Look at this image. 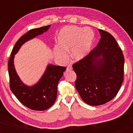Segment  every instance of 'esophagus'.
<instances>
[{
  "label": "esophagus",
  "instance_id": "obj_1",
  "mask_svg": "<svg viewBox=\"0 0 133 133\" xmlns=\"http://www.w3.org/2000/svg\"><path fill=\"white\" fill-rule=\"evenodd\" d=\"M72 69V68L71 65H69L68 67H67V71H71V70Z\"/></svg>",
  "mask_w": 133,
  "mask_h": 133
}]
</instances>
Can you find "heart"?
<instances>
[{"label":"heart","instance_id":"b5f03b06","mask_svg":"<svg viewBox=\"0 0 133 133\" xmlns=\"http://www.w3.org/2000/svg\"><path fill=\"white\" fill-rule=\"evenodd\" d=\"M59 44L53 49L55 58L61 63L68 60V52L70 50L71 57L76 61L86 57L92 49L94 34L89 27L69 25L62 28L57 36Z\"/></svg>","mask_w":133,"mask_h":133}]
</instances>
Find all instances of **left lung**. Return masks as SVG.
Wrapping results in <instances>:
<instances>
[{"mask_svg": "<svg viewBox=\"0 0 133 133\" xmlns=\"http://www.w3.org/2000/svg\"><path fill=\"white\" fill-rule=\"evenodd\" d=\"M99 42L86 57L72 65L76 88L91 106L108 103L118 92L123 81L124 58L113 36L99 29Z\"/></svg>", "mask_w": 133, "mask_h": 133, "instance_id": "left-lung-1", "label": "left lung"}]
</instances>
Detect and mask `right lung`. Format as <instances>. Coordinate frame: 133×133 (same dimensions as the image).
Listing matches in <instances>:
<instances>
[{
	"label": "right lung",
	"instance_id": "right-lung-1",
	"mask_svg": "<svg viewBox=\"0 0 133 133\" xmlns=\"http://www.w3.org/2000/svg\"><path fill=\"white\" fill-rule=\"evenodd\" d=\"M51 25L34 29L22 36L15 44L8 62L10 88L13 94L22 104L35 111H44L56 101L57 84L66 68L49 64L39 80L32 86L22 81L14 66L15 55L27 41L46 32Z\"/></svg>",
	"mask_w": 133,
	"mask_h": 133
}]
</instances>
